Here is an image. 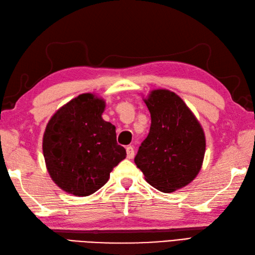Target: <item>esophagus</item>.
I'll list each match as a JSON object with an SVG mask.
<instances>
[{
    "label": "esophagus",
    "mask_w": 255,
    "mask_h": 255,
    "mask_svg": "<svg viewBox=\"0 0 255 255\" xmlns=\"http://www.w3.org/2000/svg\"><path fill=\"white\" fill-rule=\"evenodd\" d=\"M134 154H135L134 148L130 147V146H129V147H127V156H128V159H133Z\"/></svg>",
    "instance_id": "obj_1"
}]
</instances>
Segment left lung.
<instances>
[{
	"label": "left lung",
	"mask_w": 255,
	"mask_h": 255,
	"mask_svg": "<svg viewBox=\"0 0 255 255\" xmlns=\"http://www.w3.org/2000/svg\"><path fill=\"white\" fill-rule=\"evenodd\" d=\"M143 101L151 115V126L134 161L150 185L170 193L193 181L201 170L205 133L176 93L157 89Z\"/></svg>",
	"instance_id": "left-lung-1"
}]
</instances>
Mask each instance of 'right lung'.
Returning a JSON list of instances; mask_svg holds the SVG:
<instances>
[{"label":"right lung","instance_id":"add662e5","mask_svg":"<svg viewBox=\"0 0 255 255\" xmlns=\"http://www.w3.org/2000/svg\"><path fill=\"white\" fill-rule=\"evenodd\" d=\"M105 101L84 93L58 109L46 127L43 153L52 180L66 193L88 196L101 189L126 159L116 128L103 120Z\"/></svg>","mask_w":255,"mask_h":255}]
</instances>
